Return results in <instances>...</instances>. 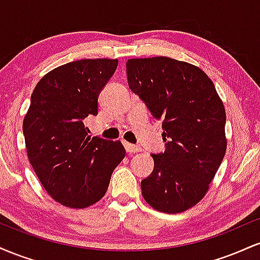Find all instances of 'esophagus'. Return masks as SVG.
Here are the masks:
<instances>
[{
  "label": "esophagus",
  "mask_w": 260,
  "mask_h": 260,
  "mask_svg": "<svg viewBox=\"0 0 260 260\" xmlns=\"http://www.w3.org/2000/svg\"><path fill=\"white\" fill-rule=\"evenodd\" d=\"M124 148H126V151L128 154H134L137 153V151H140V148L138 145H134V144H131V143H127L124 142Z\"/></svg>",
  "instance_id": "esophagus-1"
}]
</instances>
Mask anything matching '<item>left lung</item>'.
<instances>
[{
	"instance_id": "8db88e82",
	"label": "left lung",
	"mask_w": 260,
	"mask_h": 260,
	"mask_svg": "<svg viewBox=\"0 0 260 260\" xmlns=\"http://www.w3.org/2000/svg\"><path fill=\"white\" fill-rule=\"evenodd\" d=\"M128 85L162 122L165 151L151 154L143 198L161 213L194 207L226 153V113L214 83L199 67L164 57L127 61Z\"/></svg>"
}]
</instances>
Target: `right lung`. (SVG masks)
I'll use <instances>...</instances> for the list:
<instances>
[{
	"instance_id": "1",
	"label": "right lung",
	"mask_w": 260,
	"mask_h": 260,
	"mask_svg": "<svg viewBox=\"0 0 260 260\" xmlns=\"http://www.w3.org/2000/svg\"><path fill=\"white\" fill-rule=\"evenodd\" d=\"M117 59L70 62L45 74L35 86L23 121L26 153L51 198L82 209L105 196L126 150L120 140L89 136L84 120L98 115L99 94Z\"/></svg>"
}]
</instances>
